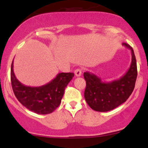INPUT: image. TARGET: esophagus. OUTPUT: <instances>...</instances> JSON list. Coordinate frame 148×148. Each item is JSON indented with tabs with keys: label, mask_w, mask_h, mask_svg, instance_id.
Segmentation results:
<instances>
[{
	"label": "esophagus",
	"mask_w": 148,
	"mask_h": 148,
	"mask_svg": "<svg viewBox=\"0 0 148 148\" xmlns=\"http://www.w3.org/2000/svg\"><path fill=\"white\" fill-rule=\"evenodd\" d=\"M82 70L81 69H77L74 71V74L77 77H80L82 75Z\"/></svg>",
	"instance_id": "esophagus-1"
}]
</instances>
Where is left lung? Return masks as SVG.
Here are the masks:
<instances>
[{"instance_id":"left-lung-1","label":"left lung","mask_w":148,"mask_h":148,"mask_svg":"<svg viewBox=\"0 0 148 148\" xmlns=\"http://www.w3.org/2000/svg\"><path fill=\"white\" fill-rule=\"evenodd\" d=\"M130 49L132 62L127 72L118 79L103 82L99 77L86 71L84 77L86 81L84 98L92 110L97 112H108L126 102L135 88L138 76L137 62L132 48L126 43L122 44Z\"/></svg>"}]
</instances>
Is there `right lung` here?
<instances>
[{"instance_id":"right-lung-1","label":"right lung","mask_w":148,"mask_h":148,"mask_svg":"<svg viewBox=\"0 0 148 148\" xmlns=\"http://www.w3.org/2000/svg\"><path fill=\"white\" fill-rule=\"evenodd\" d=\"M74 73H59L53 79L40 86H26L21 83L10 69V80L15 96L25 107L39 114L53 112L60 104L65 88L74 77Z\"/></svg>"}]
</instances>
